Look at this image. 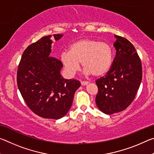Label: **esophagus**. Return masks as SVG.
Returning a JSON list of instances; mask_svg holds the SVG:
<instances>
[{
	"label": "esophagus",
	"mask_w": 154,
	"mask_h": 154,
	"mask_svg": "<svg viewBox=\"0 0 154 154\" xmlns=\"http://www.w3.org/2000/svg\"><path fill=\"white\" fill-rule=\"evenodd\" d=\"M81 83H82V85H86L88 84V83H89V82H81Z\"/></svg>",
	"instance_id": "esophagus-1"
}]
</instances>
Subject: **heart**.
I'll return each instance as SVG.
<instances>
[{
    "label": "heart",
    "mask_w": 154,
    "mask_h": 154,
    "mask_svg": "<svg viewBox=\"0 0 154 154\" xmlns=\"http://www.w3.org/2000/svg\"><path fill=\"white\" fill-rule=\"evenodd\" d=\"M113 60V49L109 43L83 38L70 45L69 51L60 55V61L69 75H74L80 69L81 62L87 75L99 77L110 70Z\"/></svg>",
    "instance_id": "obj_1"
}]
</instances>
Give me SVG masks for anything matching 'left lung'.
Masks as SVG:
<instances>
[{
    "label": "left lung",
    "instance_id": "obj_1",
    "mask_svg": "<svg viewBox=\"0 0 154 154\" xmlns=\"http://www.w3.org/2000/svg\"><path fill=\"white\" fill-rule=\"evenodd\" d=\"M116 57L105 77L96 80L98 108L107 115L124 111L134 100L142 79L141 62L133 45L115 35Z\"/></svg>",
    "mask_w": 154,
    "mask_h": 154
}]
</instances>
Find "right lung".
Returning <instances> with one entry per match:
<instances>
[{"label": "right lung", "mask_w": 154, "mask_h": 154, "mask_svg": "<svg viewBox=\"0 0 154 154\" xmlns=\"http://www.w3.org/2000/svg\"><path fill=\"white\" fill-rule=\"evenodd\" d=\"M63 35H54L58 41ZM51 35L43 36L25 49L17 72L20 92L28 107L43 118L58 119L71 107L79 81L60 75L61 61L51 57Z\"/></svg>", "instance_id": "obj_1"}]
</instances>
